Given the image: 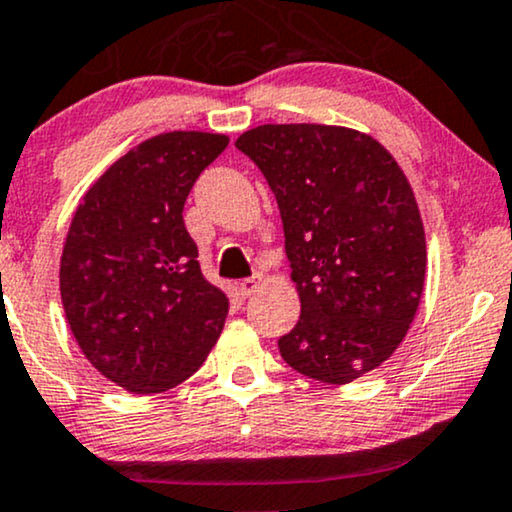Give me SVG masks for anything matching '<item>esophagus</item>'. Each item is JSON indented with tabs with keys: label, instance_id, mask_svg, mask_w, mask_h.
I'll use <instances>...</instances> for the list:
<instances>
[{
	"label": "esophagus",
	"instance_id": "esophagus-1",
	"mask_svg": "<svg viewBox=\"0 0 512 512\" xmlns=\"http://www.w3.org/2000/svg\"><path fill=\"white\" fill-rule=\"evenodd\" d=\"M260 286H262V276L255 274L250 278H243L241 286H238V293H241L243 297H250V295H255L257 290H260Z\"/></svg>",
	"mask_w": 512,
	"mask_h": 512
}]
</instances>
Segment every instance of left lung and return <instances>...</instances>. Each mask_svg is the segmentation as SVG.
Wrapping results in <instances>:
<instances>
[{
    "label": "left lung",
    "instance_id": "left-lung-1",
    "mask_svg": "<svg viewBox=\"0 0 512 512\" xmlns=\"http://www.w3.org/2000/svg\"><path fill=\"white\" fill-rule=\"evenodd\" d=\"M236 148L274 191L300 295L281 357L307 378L352 383L392 357L423 295L428 252L409 179L349 127L262 125Z\"/></svg>",
    "mask_w": 512,
    "mask_h": 512
}]
</instances>
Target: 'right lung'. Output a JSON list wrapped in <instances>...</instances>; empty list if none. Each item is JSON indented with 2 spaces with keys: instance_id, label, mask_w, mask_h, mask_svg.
Here are the masks:
<instances>
[{
  "instance_id": "obj_1",
  "label": "right lung",
  "mask_w": 512,
  "mask_h": 512,
  "mask_svg": "<svg viewBox=\"0 0 512 512\" xmlns=\"http://www.w3.org/2000/svg\"><path fill=\"white\" fill-rule=\"evenodd\" d=\"M226 134L141 141L89 186L61 255V302L82 354L134 394L191 378L222 335L229 297L198 264L184 203Z\"/></svg>"
}]
</instances>
